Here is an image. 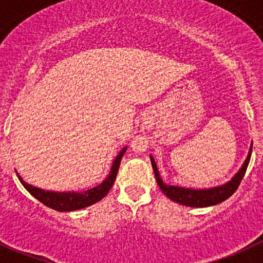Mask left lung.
I'll use <instances>...</instances> for the list:
<instances>
[{"mask_svg":"<svg viewBox=\"0 0 263 263\" xmlns=\"http://www.w3.org/2000/svg\"><path fill=\"white\" fill-rule=\"evenodd\" d=\"M251 153L252 145L251 147H249L248 155H247L243 165L240 166L239 171L234 174V177H233L229 182L224 183V184L221 185H216V187L197 188V190H196V188L178 187V185L165 184V183L163 182V179L160 178L158 166H156L155 160H154V158L151 155L150 160L154 169V174H155L156 182H158L159 187H160V190L163 191V193L166 197L171 198L174 202L181 203V205L184 206H190V208H209V206H214L222 202V201L229 198L230 196L237 191L238 185H239L240 181H242L243 177H245L249 159H251Z\"/></svg>","mask_w":263,"mask_h":263,"instance_id":"obj_1","label":"left lung"}]
</instances>
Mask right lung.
Masks as SVG:
<instances>
[{
    "mask_svg": "<svg viewBox=\"0 0 263 263\" xmlns=\"http://www.w3.org/2000/svg\"><path fill=\"white\" fill-rule=\"evenodd\" d=\"M126 150H127V146H124L121 151H119L117 158L113 160L109 174H108V177L104 179V181L100 183V184H98L97 187H92L90 188V190L82 191V192H76V191H68V192H54V191L42 190V188L34 187V185L29 184V183L23 181V178L18 176V173L16 174H17V178L20 179L21 184L25 187V190L28 191L33 197H35L36 200L41 201L42 203H44V205L48 206V208L53 209V210L61 211V213H65V211L80 210V209L94 205V203H97L98 201H100L103 197L107 196V193L109 192L113 183L116 181L119 164H121L122 156H123L124 151Z\"/></svg>",
    "mask_w": 263,
    "mask_h": 263,
    "instance_id": "right-lung-1",
    "label": "right lung"
}]
</instances>
